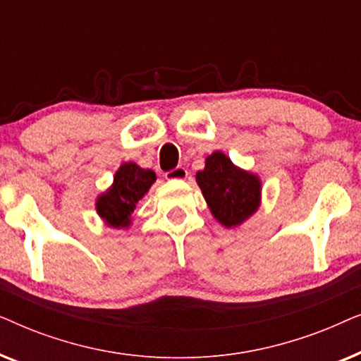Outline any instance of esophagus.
<instances>
[{
	"label": "esophagus",
	"mask_w": 361,
	"mask_h": 361,
	"mask_svg": "<svg viewBox=\"0 0 361 361\" xmlns=\"http://www.w3.org/2000/svg\"><path fill=\"white\" fill-rule=\"evenodd\" d=\"M187 176H189V171L182 166H177L176 169L166 172V179H169V180H176V179L182 180V179H187Z\"/></svg>",
	"instance_id": "34e87169"
}]
</instances>
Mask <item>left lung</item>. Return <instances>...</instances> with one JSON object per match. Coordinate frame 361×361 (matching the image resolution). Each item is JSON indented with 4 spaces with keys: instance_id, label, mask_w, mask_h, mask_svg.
I'll return each instance as SVG.
<instances>
[{
    "instance_id": "8db88e82",
    "label": "left lung",
    "mask_w": 361,
    "mask_h": 361,
    "mask_svg": "<svg viewBox=\"0 0 361 361\" xmlns=\"http://www.w3.org/2000/svg\"><path fill=\"white\" fill-rule=\"evenodd\" d=\"M197 184L212 214L228 228L245 221L259 205L258 177L235 167L220 151L207 157L205 169L197 172Z\"/></svg>"
}]
</instances>
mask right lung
<instances>
[{
    "label": "right lung",
    "mask_w": 361,
    "mask_h": 361,
    "mask_svg": "<svg viewBox=\"0 0 361 361\" xmlns=\"http://www.w3.org/2000/svg\"><path fill=\"white\" fill-rule=\"evenodd\" d=\"M154 180L156 174L151 169H141L133 162L123 164L115 174L111 189L97 200L98 215L115 228L128 226L136 204Z\"/></svg>",
    "instance_id": "add662e5"
}]
</instances>
